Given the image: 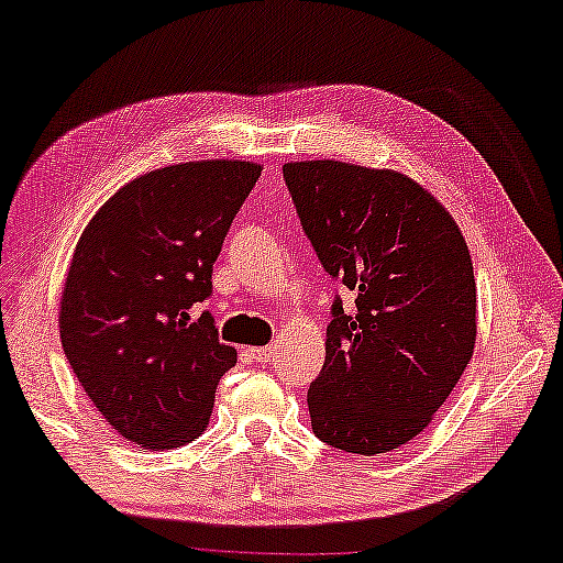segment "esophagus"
I'll use <instances>...</instances> for the list:
<instances>
[{
	"mask_svg": "<svg viewBox=\"0 0 563 563\" xmlns=\"http://www.w3.org/2000/svg\"><path fill=\"white\" fill-rule=\"evenodd\" d=\"M249 356H252L254 362H269V358L275 356V349H273V346H256V349H249Z\"/></svg>",
	"mask_w": 563,
	"mask_h": 563,
	"instance_id": "obj_1",
	"label": "esophagus"
}]
</instances>
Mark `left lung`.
I'll use <instances>...</instances> for the list:
<instances>
[{
	"label": "left lung",
	"mask_w": 563,
	"mask_h": 563,
	"mask_svg": "<svg viewBox=\"0 0 563 563\" xmlns=\"http://www.w3.org/2000/svg\"><path fill=\"white\" fill-rule=\"evenodd\" d=\"M283 178L335 296L311 430L358 456L401 449L430 424L477 338L470 249L443 205L393 170L335 159L288 162Z\"/></svg>",
	"instance_id": "1"
}]
</instances>
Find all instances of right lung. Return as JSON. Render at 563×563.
<instances>
[{
  "label": "right lung",
  "mask_w": 563,
  "mask_h": 563,
  "mask_svg": "<svg viewBox=\"0 0 563 563\" xmlns=\"http://www.w3.org/2000/svg\"><path fill=\"white\" fill-rule=\"evenodd\" d=\"M262 167L209 159L128 183L93 214L67 273L59 338L97 411L141 449L205 432L235 349L220 343L212 264Z\"/></svg>",
  "instance_id": "obj_1"
}]
</instances>
